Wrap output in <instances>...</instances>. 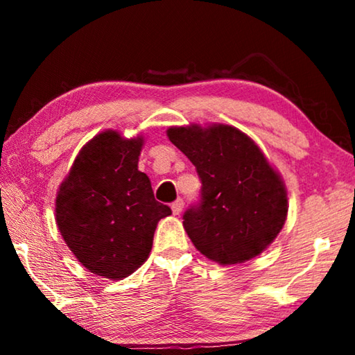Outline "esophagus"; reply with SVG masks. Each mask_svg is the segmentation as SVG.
<instances>
[{"instance_id": "1", "label": "esophagus", "mask_w": 355, "mask_h": 355, "mask_svg": "<svg viewBox=\"0 0 355 355\" xmlns=\"http://www.w3.org/2000/svg\"><path fill=\"white\" fill-rule=\"evenodd\" d=\"M171 208H172V213L173 214H180V213H182V209H183V200L182 199H177L175 202L172 203Z\"/></svg>"}]
</instances>
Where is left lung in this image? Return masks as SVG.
Wrapping results in <instances>:
<instances>
[{"label": "left lung", "instance_id": "left-lung-1", "mask_svg": "<svg viewBox=\"0 0 355 355\" xmlns=\"http://www.w3.org/2000/svg\"><path fill=\"white\" fill-rule=\"evenodd\" d=\"M167 137L196 166L202 199L183 214L200 254L220 264L250 260L284 227L288 197L280 173L260 147L230 125L171 127Z\"/></svg>", "mask_w": 355, "mask_h": 355}]
</instances>
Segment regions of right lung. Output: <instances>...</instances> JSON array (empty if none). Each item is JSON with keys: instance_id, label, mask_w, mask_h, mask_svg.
<instances>
[{"instance_id": "add662e5", "label": "right lung", "mask_w": 355, "mask_h": 355, "mask_svg": "<svg viewBox=\"0 0 355 355\" xmlns=\"http://www.w3.org/2000/svg\"><path fill=\"white\" fill-rule=\"evenodd\" d=\"M142 146V136L103 131L81 148L58 191L56 224L65 244L84 268L111 280L147 260L156 225L172 214L137 169Z\"/></svg>"}]
</instances>
